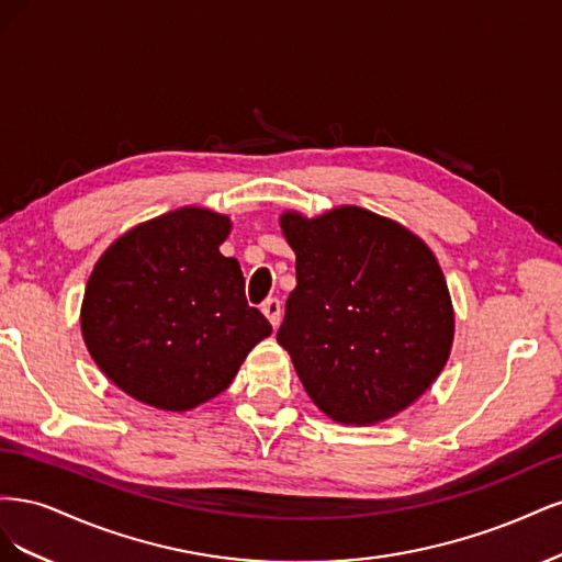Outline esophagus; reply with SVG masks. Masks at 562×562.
<instances>
[{
	"mask_svg": "<svg viewBox=\"0 0 562 562\" xmlns=\"http://www.w3.org/2000/svg\"><path fill=\"white\" fill-rule=\"evenodd\" d=\"M281 302L277 300V297H267L265 302H262V314L269 318V323L271 326H279V321H281Z\"/></svg>",
	"mask_w": 562,
	"mask_h": 562,
	"instance_id": "1",
	"label": "esophagus"
}]
</instances>
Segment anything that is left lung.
I'll list each match as a JSON object with an SVG mask.
<instances>
[{
    "label": "left lung",
    "instance_id": "left-lung-1",
    "mask_svg": "<svg viewBox=\"0 0 562 562\" xmlns=\"http://www.w3.org/2000/svg\"><path fill=\"white\" fill-rule=\"evenodd\" d=\"M295 291L277 333L323 413L370 424L401 413L443 370L454 316L434 252L394 220L342 206L283 213Z\"/></svg>",
    "mask_w": 562,
    "mask_h": 562
}]
</instances>
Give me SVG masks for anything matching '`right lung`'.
Instances as JSON below:
<instances>
[{"instance_id":"1","label":"right lung","mask_w":562,"mask_h":562,"mask_svg":"<svg viewBox=\"0 0 562 562\" xmlns=\"http://www.w3.org/2000/svg\"><path fill=\"white\" fill-rule=\"evenodd\" d=\"M229 217L180 209L116 239L81 304L93 361L128 396L190 411L225 391L248 351L271 333L248 307L246 281L220 252Z\"/></svg>"}]
</instances>
